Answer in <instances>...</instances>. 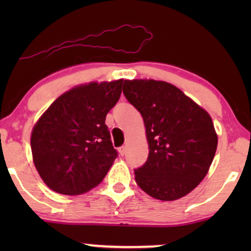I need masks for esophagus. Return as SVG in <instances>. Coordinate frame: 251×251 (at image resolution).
Instances as JSON below:
<instances>
[{"mask_svg": "<svg viewBox=\"0 0 251 251\" xmlns=\"http://www.w3.org/2000/svg\"><path fill=\"white\" fill-rule=\"evenodd\" d=\"M126 146H121V147H120V149H119V153L121 154V155L123 156V155H125V154H126Z\"/></svg>", "mask_w": 251, "mask_h": 251, "instance_id": "34e87169", "label": "esophagus"}]
</instances>
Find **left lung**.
Wrapping results in <instances>:
<instances>
[{"instance_id": "8db88e82", "label": "left lung", "mask_w": 251, "mask_h": 251, "mask_svg": "<svg viewBox=\"0 0 251 251\" xmlns=\"http://www.w3.org/2000/svg\"><path fill=\"white\" fill-rule=\"evenodd\" d=\"M123 94L143 116L149 157L135 179L154 199L174 201L207 175L217 150L210 115L183 91L163 81L126 80Z\"/></svg>"}]
</instances>
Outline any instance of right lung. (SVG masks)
Here are the masks:
<instances>
[{
	"mask_svg": "<svg viewBox=\"0 0 251 251\" xmlns=\"http://www.w3.org/2000/svg\"><path fill=\"white\" fill-rule=\"evenodd\" d=\"M122 82H91L71 89L34 126L33 161L52 191L78 195L105 178L118 156L105 120L120 99Z\"/></svg>",
	"mask_w": 251,
	"mask_h": 251,
	"instance_id": "add662e5",
	"label": "right lung"
}]
</instances>
